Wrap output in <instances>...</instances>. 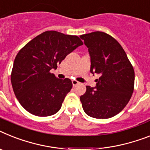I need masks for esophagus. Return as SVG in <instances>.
I'll list each match as a JSON object with an SVG mask.
<instances>
[{"mask_svg": "<svg viewBox=\"0 0 150 150\" xmlns=\"http://www.w3.org/2000/svg\"><path fill=\"white\" fill-rule=\"evenodd\" d=\"M71 82H72V85L74 87L76 86V85H79V82L78 81H76V80H72V81H71Z\"/></svg>", "mask_w": 150, "mask_h": 150, "instance_id": "esophagus-1", "label": "esophagus"}]
</instances>
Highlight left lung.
<instances>
[{
	"mask_svg": "<svg viewBox=\"0 0 150 150\" xmlns=\"http://www.w3.org/2000/svg\"><path fill=\"white\" fill-rule=\"evenodd\" d=\"M80 38L88 48L91 72L99 75L95 88L86 86V92L80 97L83 110L91 117H112L125 108L132 96L133 65L120 44L106 33L96 31Z\"/></svg>",
	"mask_w": 150,
	"mask_h": 150,
	"instance_id": "obj_1",
	"label": "left lung"
}]
</instances>
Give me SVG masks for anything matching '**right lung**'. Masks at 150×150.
<instances>
[{
    "instance_id": "add662e5",
    "label": "right lung",
    "mask_w": 150,
    "mask_h": 150,
    "mask_svg": "<svg viewBox=\"0 0 150 150\" xmlns=\"http://www.w3.org/2000/svg\"><path fill=\"white\" fill-rule=\"evenodd\" d=\"M83 42L79 36L46 31L30 40L16 56L11 79L13 92L25 110L47 117L60 110L71 91L69 79H59L50 72Z\"/></svg>"
}]
</instances>
